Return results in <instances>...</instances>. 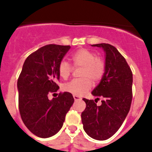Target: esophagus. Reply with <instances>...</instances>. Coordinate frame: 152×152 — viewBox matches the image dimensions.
Masks as SVG:
<instances>
[{
	"mask_svg": "<svg viewBox=\"0 0 152 152\" xmlns=\"http://www.w3.org/2000/svg\"><path fill=\"white\" fill-rule=\"evenodd\" d=\"M73 97H74V99H75V101H77V100H81V98L79 97V96H73Z\"/></svg>",
	"mask_w": 152,
	"mask_h": 152,
	"instance_id": "34e87169",
	"label": "esophagus"
}]
</instances>
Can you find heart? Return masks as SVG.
<instances>
[{
  "instance_id": "obj_1",
  "label": "heart",
  "mask_w": 152,
  "mask_h": 152,
  "mask_svg": "<svg viewBox=\"0 0 152 152\" xmlns=\"http://www.w3.org/2000/svg\"><path fill=\"white\" fill-rule=\"evenodd\" d=\"M72 61L75 67L82 68L80 77H84L73 80L63 86V90L74 96H83L91 89L92 83L97 82L103 77L105 64L103 60L96 58L94 53L88 49H81L77 50L72 56ZM72 72L69 63L62 60L58 65V74L63 79H67Z\"/></svg>"
}]
</instances>
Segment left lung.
I'll return each instance as SVG.
<instances>
[{
  "instance_id": "8db88e82",
  "label": "left lung",
  "mask_w": 152,
  "mask_h": 152,
  "mask_svg": "<svg viewBox=\"0 0 152 152\" xmlns=\"http://www.w3.org/2000/svg\"><path fill=\"white\" fill-rule=\"evenodd\" d=\"M101 48L105 53V70L100 84L92 91L94 101L102 98L97 106L94 100L83 99L86 108L81 113L85 132L96 140L108 139L124 122L132 103V73L125 58L113 45L107 43L91 45Z\"/></svg>"
}]
</instances>
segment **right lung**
Instances as JSON below:
<instances>
[{
	"label": "right lung",
	"mask_w": 152,
	"mask_h": 152,
	"mask_svg": "<svg viewBox=\"0 0 152 152\" xmlns=\"http://www.w3.org/2000/svg\"><path fill=\"white\" fill-rule=\"evenodd\" d=\"M70 48L51 44L39 49L26 58L17 80L21 119L28 129L40 138H49L61 129L75 101L68 92L52 100L48 98L49 93L59 88L58 65Z\"/></svg>",
	"instance_id": "add662e5"
}]
</instances>
